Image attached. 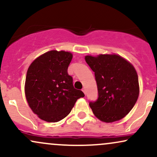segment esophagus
Masks as SVG:
<instances>
[{
    "mask_svg": "<svg viewBox=\"0 0 157 157\" xmlns=\"http://www.w3.org/2000/svg\"><path fill=\"white\" fill-rule=\"evenodd\" d=\"M82 91H83V93L85 94H86V89H82Z\"/></svg>",
    "mask_w": 157,
    "mask_h": 157,
    "instance_id": "1",
    "label": "esophagus"
}]
</instances>
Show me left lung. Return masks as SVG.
Listing matches in <instances>:
<instances>
[{
	"mask_svg": "<svg viewBox=\"0 0 157 157\" xmlns=\"http://www.w3.org/2000/svg\"><path fill=\"white\" fill-rule=\"evenodd\" d=\"M94 72L98 98L90 102L94 114L105 122L121 120L133 109L139 97L137 73L130 63L117 55L86 56Z\"/></svg>",
	"mask_w": 157,
	"mask_h": 157,
	"instance_id": "obj_1",
	"label": "left lung"
}]
</instances>
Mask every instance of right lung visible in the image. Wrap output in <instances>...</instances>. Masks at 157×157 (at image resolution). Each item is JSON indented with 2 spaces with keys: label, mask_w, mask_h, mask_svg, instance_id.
<instances>
[{
  "label": "right lung",
  "mask_w": 157,
  "mask_h": 157,
  "mask_svg": "<svg viewBox=\"0 0 157 157\" xmlns=\"http://www.w3.org/2000/svg\"><path fill=\"white\" fill-rule=\"evenodd\" d=\"M72 54L55 50L35 59L28 68L25 94L29 105L41 120L57 122L71 112L77 99L85 96L74 88L68 67Z\"/></svg>",
  "instance_id": "add662e5"
}]
</instances>
